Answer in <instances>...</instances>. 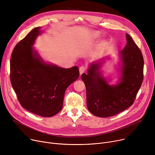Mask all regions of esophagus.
<instances>
[{
	"label": "esophagus",
	"mask_w": 155,
	"mask_h": 155,
	"mask_svg": "<svg viewBox=\"0 0 155 155\" xmlns=\"http://www.w3.org/2000/svg\"><path fill=\"white\" fill-rule=\"evenodd\" d=\"M86 70V67L85 66H81L79 68V71H80V74L81 75L82 74L85 72Z\"/></svg>",
	"instance_id": "esophagus-1"
}]
</instances>
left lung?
<instances>
[{
    "label": "left lung",
    "mask_w": 155,
    "mask_h": 155,
    "mask_svg": "<svg viewBox=\"0 0 155 155\" xmlns=\"http://www.w3.org/2000/svg\"><path fill=\"white\" fill-rule=\"evenodd\" d=\"M127 45L121 51L123 66L120 83L110 86L101 77L100 64H91L87 74L81 78L87 90V105L94 115L107 118L114 116L131 106L143 80L144 60L140 49L132 37L126 34Z\"/></svg>",
    "instance_id": "1"
}]
</instances>
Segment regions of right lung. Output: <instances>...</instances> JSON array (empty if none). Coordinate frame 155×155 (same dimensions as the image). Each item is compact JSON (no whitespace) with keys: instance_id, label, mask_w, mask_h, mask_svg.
I'll return each mask as SVG.
<instances>
[{"instance_id":"obj_1","label":"right lung","mask_w":155,"mask_h":155,"mask_svg":"<svg viewBox=\"0 0 155 155\" xmlns=\"http://www.w3.org/2000/svg\"><path fill=\"white\" fill-rule=\"evenodd\" d=\"M40 28L31 30L15 46L10 58V78L24 108L50 117L62 108L65 90L80 73L77 66L65 69L44 62L32 47Z\"/></svg>"}]
</instances>
